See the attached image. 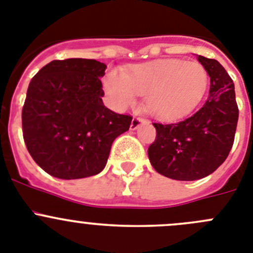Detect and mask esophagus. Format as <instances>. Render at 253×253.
<instances>
[{
  "label": "esophagus",
  "mask_w": 253,
  "mask_h": 253,
  "mask_svg": "<svg viewBox=\"0 0 253 253\" xmlns=\"http://www.w3.org/2000/svg\"><path fill=\"white\" fill-rule=\"evenodd\" d=\"M142 122H145V120H143V118H140V117L132 118V122H131V129H132V131L137 129L138 127H140V125L142 124Z\"/></svg>",
  "instance_id": "1"
}]
</instances>
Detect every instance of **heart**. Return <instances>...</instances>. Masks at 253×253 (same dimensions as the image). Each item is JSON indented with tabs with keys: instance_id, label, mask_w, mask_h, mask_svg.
<instances>
[{
	"instance_id": "1",
	"label": "heart",
	"mask_w": 253,
	"mask_h": 253,
	"mask_svg": "<svg viewBox=\"0 0 253 253\" xmlns=\"http://www.w3.org/2000/svg\"><path fill=\"white\" fill-rule=\"evenodd\" d=\"M209 74L197 61L165 59L138 64L128 73L110 70L103 89L117 110L132 106L145 95V108L160 120H174L193 111L204 98Z\"/></svg>"
}]
</instances>
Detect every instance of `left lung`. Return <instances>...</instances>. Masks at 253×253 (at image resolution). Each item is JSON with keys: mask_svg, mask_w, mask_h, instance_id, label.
<instances>
[{"mask_svg": "<svg viewBox=\"0 0 253 253\" xmlns=\"http://www.w3.org/2000/svg\"><path fill=\"white\" fill-rule=\"evenodd\" d=\"M198 60L211 78L208 99L183 121L154 124L156 138L147 150L152 168L174 180H198L215 171L228 156L237 128L233 81L214 59L198 55Z\"/></svg>", "mask_w": 253, "mask_h": 253, "instance_id": "1", "label": "left lung"}]
</instances>
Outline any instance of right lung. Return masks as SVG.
<instances>
[{
  "mask_svg": "<svg viewBox=\"0 0 253 253\" xmlns=\"http://www.w3.org/2000/svg\"><path fill=\"white\" fill-rule=\"evenodd\" d=\"M107 65L94 59L53 60L31 79L22 108V133L44 171L72 180L104 169L116 137L132 117L103 104Z\"/></svg>",
  "mask_w": 253,
  "mask_h": 253,
  "instance_id": "obj_1",
  "label": "right lung"
}]
</instances>
